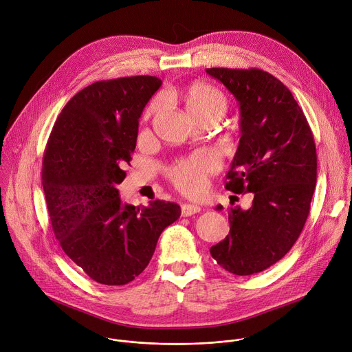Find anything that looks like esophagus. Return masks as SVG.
Returning <instances> with one entry per match:
<instances>
[{
  "instance_id": "34e87169",
  "label": "esophagus",
  "mask_w": 352,
  "mask_h": 352,
  "mask_svg": "<svg viewBox=\"0 0 352 352\" xmlns=\"http://www.w3.org/2000/svg\"><path fill=\"white\" fill-rule=\"evenodd\" d=\"M200 207L196 206V204H184L181 207V215L182 217H189V215H193L196 212H200Z\"/></svg>"
}]
</instances>
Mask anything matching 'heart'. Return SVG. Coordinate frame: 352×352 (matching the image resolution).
<instances>
[{
	"instance_id": "b5f03b06",
	"label": "heart",
	"mask_w": 352,
	"mask_h": 352,
	"mask_svg": "<svg viewBox=\"0 0 352 352\" xmlns=\"http://www.w3.org/2000/svg\"><path fill=\"white\" fill-rule=\"evenodd\" d=\"M186 111L196 122L207 117H219L226 110V98L215 87L206 82H192L181 92ZM162 103L156 98L149 106V111H155ZM218 167V157L212 151L200 149L185 159L178 160L168 171L171 182L184 193L196 195L201 192L206 184V177Z\"/></svg>"
}]
</instances>
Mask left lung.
<instances>
[{"instance_id":"1","label":"left lung","mask_w":352,"mask_h":352,"mask_svg":"<svg viewBox=\"0 0 352 352\" xmlns=\"http://www.w3.org/2000/svg\"><path fill=\"white\" fill-rule=\"evenodd\" d=\"M238 100L241 141L225 188L253 193L249 210L230 207L229 235L210 249L239 276L278 263L296 243L316 184V149L305 116L289 88L260 69H206ZM222 210V206H217Z\"/></svg>"}]
</instances>
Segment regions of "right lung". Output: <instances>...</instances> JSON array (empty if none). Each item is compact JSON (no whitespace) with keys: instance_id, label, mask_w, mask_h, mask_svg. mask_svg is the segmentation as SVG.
<instances>
[{"instance_id":"obj_1","label":"right lung","mask_w":352,"mask_h":352,"mask_svg":"<svg viewBox=\"0 0 352 352\" xmlns=\"http://www.w3.org/2000/svg\"><path fill=\"white\" fill-rule=\"evenodd\" d=\"M155 76L96 81L62 109L47 142L43 188L51 225L66 256L107 286L134 280L149 264L162 232L181 207L164 200L123 203L140 117L160 88Z\"/></svg>"}]
</instances>
